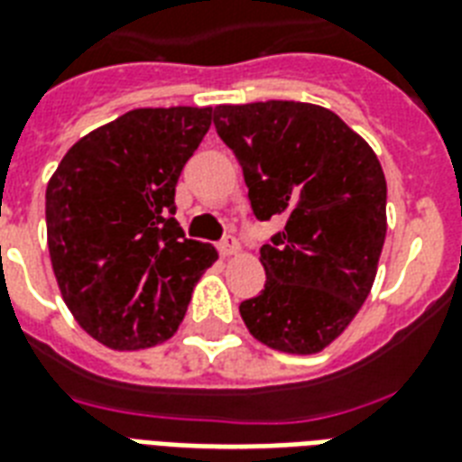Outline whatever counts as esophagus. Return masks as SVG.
<instances>
[{"label": "esophagus", "mask_w": 462, "mask_h": 462, "mask_svg": "<svg viewBox=\"0 0 462 462\" xmlns=\"http://www.w3.org/2000/svg\"><path fill=\"white\" fill-rule=\"evenodd\" d=\"M239 245H237V239L232 237H225L223 242H217V252L223 254V256H232V254H237Z\"/></svg>", "instance_id": "34e87169"}]
</instances>
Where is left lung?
<instances>
[{
  "label": "left lung",
  "mask_w": 462,
  "mask_h": 462,
  "mask_svg": "<svg viewBox=\"0 0 462 462\" xmlns=\"http://www.w3.org/2000/svg\"><path fill=\"white\" fill-rule=\"evenodd\" d=\"M213 125L242 165L254 216L285 223L261 246L266 285L239 304V314L273 350H323L347 328L376 278L386 239L379 158L319 105H217Z\"/></svg>",
  "instance_id": "8db88e82"
}]
</instances>
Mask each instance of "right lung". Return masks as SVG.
I'll return each mask as SVG.
<instances>
[{
	"label": "right lung",
	"instance_id": "add662e5",
	"mask_svg": "<svg viewBox=\"0 0 462 462\" xmlns=\"http://www.w3.org/2000/svg\"><path fill=\"white\" fill-rule=\"evenodd\" d=\"M210 107H141L69 148L47 184V246L61 297L112 350L172 336L217 252L187 239L174 187Z\"/></svg>",
	"mask_w": 462,
	"mask_h": 462
}]
</instances>
